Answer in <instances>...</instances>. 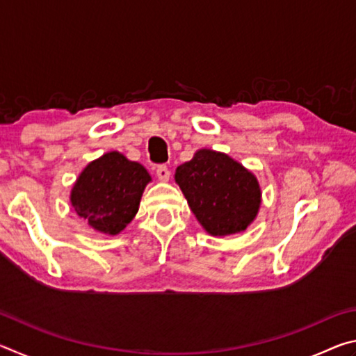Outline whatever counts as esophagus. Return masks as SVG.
Here are the masks:
<instances>
[{"label": "esophagus", "instance_id": "1", "mask_svg": "<svg viewBox=\"0 0 356 356\" xmlns=\"http://www.w3.org/2000/svg\"><path fill=\"white\" fill-rule=\"evenodd\" d=\"M156 177H159L161 182H168V180H170V177H171V172H170V170H168V166L161 165V166L156 168Z\"/></svg>", "mask_w": 356, "mask_h": 356}]
</instances>
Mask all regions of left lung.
<instances>
[{"instance_id":"left-lung-1","label":"left lung","mask_w":356,"mask_h":356,"mask_svg":"<svg viewBox=\"0 0 356 356\" xmlns=\"http://www.w3.org/2000/svg\"><path fill=\"white\" fill-rule=\"evenodd\" d=\"M174 180L188 207L212 237L243 232L256 220L262 190L250 170L225 152L200 149L177 166Z\"/></svg>"}]
</instances>
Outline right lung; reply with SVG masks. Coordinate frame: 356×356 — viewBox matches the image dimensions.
Returning <instances> with one entry per match:
<instances>
[{
  "mask_svg": "<svg viewBox=\"0 0 356 356\" xmlns=\"http://www.w3.org/2000/svg\"><path fill=\"white\" fill-rule=\"evenodd\" d=\"M150 180L143 165L111 150L84 166L70 190V204L94 231L118 236L135 218Z\"/></svg>",
  "mask_w": 356,
  "mask_h": 356,
  "instance_id": "add662e5",
  "label": "right lung"
}]
</instances>
